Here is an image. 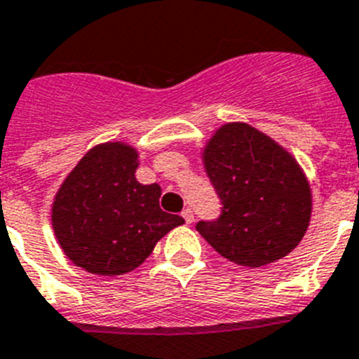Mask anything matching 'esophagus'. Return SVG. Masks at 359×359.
<instances>
[{
	"instance_id": "obj_1",
	"label": "esophagus",
	"mask_w": 359,
	"mask_h": 359,
	"mask_svg": "<svg viewBox=\"0 0 359 359\" xmlns=\"http://www.w3.org/2000/svg\"><path fill=\"white\" fill-rule=\"evenodd\" d=\"M182 217H183V219H185L187 224H192V222H194V212H192V210H190V208L183 210Z\"/></svg>"
}]
</instances>
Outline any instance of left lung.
Instances as JSON below:
<instances>
[{
  "label": "left lung",
  "instance_id": "1",
  "mask_svg": "<svg viewBox=\"0 0 359 359\" xmlns=\"http://www.w3.org/2000/svg\"><path fill=\"white\" fill-rule=\"evenodd\" d=\"M205 167L222 208L196 229L219 255L262 267L301 242L310 224V187L297 162L267 135L226 124L206 147Z\"/></svg>",
  "mask_w": 359,
  "mask_h": 359
}]
</instances>
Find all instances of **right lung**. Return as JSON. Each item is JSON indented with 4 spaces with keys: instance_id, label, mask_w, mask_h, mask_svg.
<instances>
[{
    "instance_id": "add662e5",
    "label": "right lung",
    "mask_w": 359,
    "mask_h": 359,
    "mask_svg": "<svg viewBox=\"0 0 359 359\" xmlns=\"http://www.w3.org/2000/svg\"><path fill=\"white\" fill-rule=\"evenodd\" d=\"M137 153L114 142L88 151L58 190L53 229L74 265L90 274L137 269L163 235L185 220L160 208V185L135 177Z\"/></svg>"
}]
</instances>
